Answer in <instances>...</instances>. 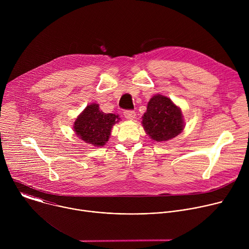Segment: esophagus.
I'll list each match as a JSON object with an SVG mask.
<instances>
[{"mask_svg":"<svg viewBox=\"0 0 249 249\" xmlns=\"http://www.w3.org/2000/svg\"><path fill=\"white\" fill-rule=\"evenodd\" d=\"M123 114H124V116H125L127 119H130V120H133V119H135V117H136V113H135V111H133V110H124Z\"/></svg>","mask_w":249,"mask_h":249,"instance_id":"1","label":"esophagus"}]
</instances>
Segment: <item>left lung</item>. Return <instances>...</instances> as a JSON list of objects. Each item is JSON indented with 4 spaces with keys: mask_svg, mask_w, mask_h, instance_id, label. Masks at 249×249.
<instances>
[{
    "mask_svg": "<svg viewBox=\"0 0 249 249\" xmlns=\"http://www.w3.org/2000/svg\"><path fill=\"white\" fill-rule=\"evenodd\" d=\"M142 123L147 134L157 142L176 137L184 126L180 109L170 98L160 94L153 96L149 101Z\"/></svg>",
    "mask_w": 249,
    "mask_h": 249,
    "instance_id": "left-lung-1",
    "label": "left lung"
}]
</instances>
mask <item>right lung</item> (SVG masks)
<instances>
[{
	"mask_svg": "<svg viewBox=\"0 0 249 249\" xmlns=\"http://www.w3.org/2000/svg\"><path fill=\"white\" fill-rule=\"evenodd\" d=\"M119 121L117 115L104 113L98 104L88 105L75 121L76 134L85 142L95 147H101L108 141L112 126Z\"/></svg>",
	"mask_w": 249,
	"mask_h": 249,
	"instance_id": "1",
	"label": "right lung"
}]
</instances>
